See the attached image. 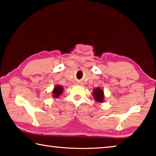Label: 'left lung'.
<instances>
[{
	"mask_svg": "<svg viewBox=\"0 0 156 156\" xmlns=\"http://www.w3.org/2000/svg\"><path fill=\"white\" fill-rule=\"evenodd\" d=\"M93 96L94 99L98 102H103L105 99V95L103 90H102L100 87H97L94 89Z\"/></svg>",
	"mask_w": 156,
	"mask_h": 156,
	"instance_id": "left-lung-1",
	"label": "left lung"
}]
</instances>
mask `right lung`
I'll return each mask as SVG.
<instances>
[{"instance_id": "obj_1", "label": "right lung", "mask_w": 156, "mask_h": 156, "mask_svg": "<svg viewBox=\"0 0 156 156\" xmlns=\"http://www.w3.org/2000/svg\"><path fill=\"white\" fill-rule=\"evenodd\" d=\"M62 90H63V87L62 86L56 85L52 91V94H53L52 96L54 97V98H58L59 96H60V95L62 94Z\"/></svg>"}]
</instances>
